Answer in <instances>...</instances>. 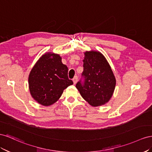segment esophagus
<instances>
[{
    "label": "esophagus",
    "instance_id": "1",
    "mask_svg": "<svg viewBox=\"0 0 152 152\" xmlns=\"http://www.w3.org/2000/svg\"><path fill=\"white\" fill-rule=\"evenodd\" d=\"M77 77L76 76H75V77H74V78H73V83H74V85H76V83H77Z\"/></svg>",
    "mask_w": 152,
    "mask_h": 152
}]
</instances>
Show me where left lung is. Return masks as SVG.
<instances>
[{
  "label": "left lung",
  "mask_w": 152,
  "mask_h": 152,
  "mask_svg": "<svg viewBox=\"0 0 152 152\" xmlns=\"http://www.w3.org/2000/svg\"><path fill=\"white\" fill-rule=\"evenodd\" d=\"M85 83L79 81L76 87L85 100L93 107L104 105L111 98L116 86V79L110 65L101 52H84Z\"/></svg>",
  "instance_id": "1"
}]
</instances>
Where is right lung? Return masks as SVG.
Masks as SVG:
<instances>
[{
  "label": "right lung",
  "instance_id": "obj_1",
  "mask_svg": "<svg viewBox=\"0 0 152 152\" xmlns=\"http://www.w3.org/2000/svg\"><path fill=\"white\" fill-rule=\"evenodd\" d=\"M68 68L59 54L48 52L33 66L28 76L30 95L37 102L49 106L57 102L64 90L73 84L68 78Z\"/></svg>",
  "mask_w": 152,
  "mask_h": 152
}]
</instances>
